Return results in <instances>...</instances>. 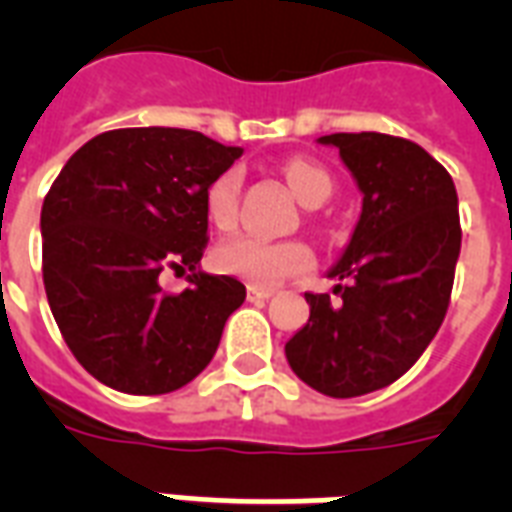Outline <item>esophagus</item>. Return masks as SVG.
Wrapping results in <instances>:
<instances>
[{"label":"esophagus","instance_id":"obj_1","mask_svg":"<svg viewBox=\"0 0 512 512\" xmlns=\"http://www.w3.org/2000/svg\"><path fill=\"white\" fill-rule=\"evenodd\" d=\"M247 297H249V300H252V303H265V300L271 297V292H268V289L249 287V289H247Z\"/></svg>","mask_w":512,"mask_h":512}]
</instances>
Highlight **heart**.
<instances>
[{"mask_svg": "<svg viewBox=\"0 0 512 512\" xmlns=\"http://www.w3.org/2000/svg\"><path fill=\"white\" fill-rule=\"evenodd\" d=\"M292 191L305 207H321L332 199L335 183L324 167L308 159H292L284 167ZM239 188L241 172L228 170L209 185L207 215L215 228L231 231L239 220ZM313 252L303 241H268L260 236H236L220 244L215 252V265L228 276L244 279L257 289H271L289 276L313 268Z\"/></svg>", "mask_w": 512, "mask_h": 512, "instance_id": "obj_1", "label": "heart"}]
</instances>
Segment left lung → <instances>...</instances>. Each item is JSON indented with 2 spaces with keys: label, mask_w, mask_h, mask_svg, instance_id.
I'll use <instances>...</instances> for the list:
<instances>
[{
  "label": "left lung",
  "mask_w": 512,
  "mask_h": 512,
  "mask_svg": "<svg viewBox=\"0 0 512 512\" xmlns=\"http://www.w3.org/2000/svg\"><path fill=\"white\" fill-rule=\"evenodd\" d=\"M361 191L348 247L329 268L337 300L305 295L311 319L284 345L292 372L332 398L388 388L422 356L449 308L462 231L449 172L412 140L335 132Z\"/></svg>",
  "instance_id": "8db88e82"
}]
</instances>
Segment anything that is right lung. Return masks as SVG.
Returning <instances> with one entry per match:
<instances>
[{
  "label": "right lung",
  "mask_w": 512,
  "mask_h": 512,
  "mask_svg": "<svg viewBox=\"0 0 512 512\" xmlns=\"http://www.w3.org/2000/svg\"><path fill=\"white\" fill-rule=\"evenodd\" d=\"M236 146L175 127H130L84 143L42 204L44 292L76 361L132 396L183 388L212 361L247 297L199 268L207 191ZM191 270L180 296L158 276Z\"/></svg>",
  "instance_id": "1"
}]
</instances>
